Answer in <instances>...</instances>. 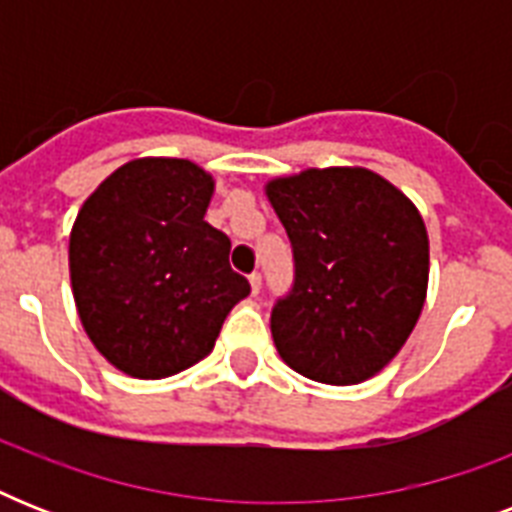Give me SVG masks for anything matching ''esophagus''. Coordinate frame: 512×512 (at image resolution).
Here are the masks:
<instances>
[{
  "label": "esophagus",
  "mask_w": 512,
  "mask_h": 512,
  "mask_svg": "<svg viewBox=\"0 0 512 512\" xmlns=\"http://www.w3.org/2000/svg\"><path fill=\"white\" fill-rule=\"evenodd\" d=\"M249 287H252V295H260V287H263V276H260V273H252V276H249Z\"/></svg>",
  "instance_id": "esophagus-1"
}]
</instances>
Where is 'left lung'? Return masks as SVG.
I'll return each instance as SVG.
<instances>
[{"label":"left lung","mask_w":512,"mask_h":512,"mask_svg":"<svg viewBox=\"0 0 512 512\" xmlns=\"http://www.w3.org/2000/svg\"><path fill=\"white\" fill-rule=\"evenodd\" d=\"M265 196L295 249V287L271 313L281 361L327 385L369 380L404 348L428 295L420 209L366 167L273 177Z\"/></svg>","instance_id":"obj_1"}]
</instances>
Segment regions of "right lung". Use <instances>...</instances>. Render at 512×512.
Here are the masks:
<instances>
[{
    "mask_svg": "<svg viewBox=\"0 0 512 512\" xmlns=\"http://www.w3.org/2000/svg\"><path fill=\"white\" fill-rule=\"evenodd\" d=\"M215 177L199 164L143 156L114 170L68 236L76 313L100 356L138 380L183 372L215 348L249 295L231 239L204 220Z\"/></svg>",
    "mask_w": 512,
    "mask_h": 512,
    "instance_id": "right-lung-1",
    "label": "right lung"
}]
</instances>
